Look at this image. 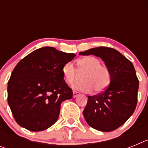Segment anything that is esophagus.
<instances>
[{"label": "esophagus", "instance_id": "34e87169", "mask_svg": "<svg viewBox=\"0 0 148 148\" xmlns=\"http://www.w3.org/2000/svg\"><path fill=\"white\" fill-rule=\"evenodd\" d=\"M80 95V93H79L78 92H77V91H75V90H74V91L73 92V98H75L76 96H78V95Z\"/></svg>", "mask_w": 148, "mask_h": 148}]
</instances>
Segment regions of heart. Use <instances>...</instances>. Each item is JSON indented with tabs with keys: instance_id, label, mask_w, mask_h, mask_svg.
I'll return each instance as SVG.
<instances>
[{
	"instance_id": "1",
	"label": "heart",
	"mask_w": 148,
	"mask_h": 148,
	"mask_svg": "<svg viewBox=\"0 0 148 148\" xmlns=\"http://www.w3.org/2000/svg\"><path fill=\"white\" fill-rule=\"evenodd\" d=\"M78 70L85 73L82 83H75L73 87L83 92H91L93 89L95 92H100L105 90L110 82L111 74L109 67L105 64H101L99 58L89 56L81 58L77 61ZM62 74L65 82L71 84L76 78L77 71L74 65L70 62L64 64Z\"/></svg>"
}]
</instances>
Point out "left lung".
Listing matches in <instances>:
<instances>
[{"label": "left lung", "mask_w": 148, "mask_h": 148, "mask_svg": "<svg viewBox=\"0 0 148 148\" xmlns=\"http://www.w3.org/2000/svg\"><path fill=\"white\" fill-rule=\"evenodd\" d=\"M79 55L100 57L110 70V85L98 95H89L83 114L91 127L103 132L113 131L126 122L136 107L138 79L135 68L113 48L99 47Z\"/></svg>", "instance_id": "8db88e82"}]
</instances>
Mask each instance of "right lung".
<instances>
[{
  "label": "right lung",
  "instance_id": "add662e5",
  "mask_svg": "<svg viewBox=\"0 0 148 148\" xmlns=\"http://www.w3.org/2000/svg\"><path fill=\"white\" fill-rule=\"evenodd\" d=\"M75 56L45 47L18 63L8 82L7 99L20 126L37 132L56 122L61 102L73 97V90L63 77L62 67Z\"/></svg>",
  "mask_w": 148,
  "mask_h": 148
}]
</instances>
